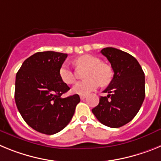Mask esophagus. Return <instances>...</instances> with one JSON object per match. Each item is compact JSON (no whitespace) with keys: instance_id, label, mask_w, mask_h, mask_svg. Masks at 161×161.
Wrapping results in <instances>:
<instances>
[{"instance_id":"34e87169","label":"esophagus","mask_w":161,"mask_h":161,"mask_svg":"<svg viewBox=\"0 0 161 161\" xmlns=\"http://www.w3.org/2000/svg\"><path fill=\"white\" fill-rule=\"evenodd\" d=\"M80 99H81V100H84V99H85V97H86V95H80Z\"/></svg>"}]
</instances>
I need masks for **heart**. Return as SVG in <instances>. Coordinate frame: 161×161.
Returning <instances> with one entry per match:
<instances>
[{"label":"heart","mask_w":161,"mask_h":161,"mask_svg":"<svg viewBox=\"0 0 161 161\" xmlns=\"http://www.w3.org/2000/svg\"><path fill=\"white\" fill-rule=\"evenodd\" d=\"M76 66L88 68L85 78L81 81L76 82L72 87V93L79 95H87L102 85H106L112 79L111 69L106 64H101V60L89 55H82L75 61ZM59 76L61 80L70 85L75 81V74L68 64L63 63L59 69Z\"/></svg>","instance_id":"b5f03b06"}]
</instances>
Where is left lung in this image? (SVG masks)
I'll return each mask as SVG.
<instances>
[{
    "label": "left lung",
    "instance_id": "8db88e82",
    "mask_svg": "<svg viewBox=\"0 0 161 161\" xmlns=\"http://www.w3.org/2000/svg\"><path fill=\"white\" fill-rule=\"evenodd\" d=\"M114 72L108 87L103 91L99 104L92 109L97 120L105 126L118 128L135 118L145 97L144 72L131 55L114 47L101 51Z\"/></svg>",
    "mask_w": 161,
    "mask_h": 161
}]
</instances>
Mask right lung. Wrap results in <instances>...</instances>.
Here are the masks:
<instances>
[{"instance_id": "right-lung-1", "label": "right lung", "mask_w": 161, "mask_h": 161, "mask_svg": "<svg viewBox=\"0 0 161 161\" xmlns=\"http://www.w3.org/2000/svg\"><path fill=\"white\" fill-rule=\"evenodd\" d=\"M68 55L37 52L25 59L16 75L14 98L18 111L34 130L53 135L69 123L80 99L61 95L70 88L61 80L59 67Z\"/></svg>"}]
</instances>
